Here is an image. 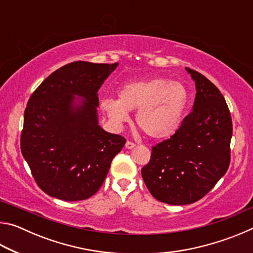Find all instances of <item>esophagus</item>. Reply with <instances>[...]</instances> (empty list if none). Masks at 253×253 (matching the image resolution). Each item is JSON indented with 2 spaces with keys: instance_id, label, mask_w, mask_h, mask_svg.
Listing matches in <instances>:
<instances>
[{
  "instance_id": "obj_1",
  "label": "esophagus",
  "mask_w": 253,
  "mask_h": 253,
  "mask_svg": "<svg viewBox=\"0 0 253 253\" xmlns=\"http://www.w3.org/2000/svg\"><path fill=\"white\" fill-rule=\"evenodd\" d=\"M125 147H126L127 149H131V148H134V147H135V144L132 143V142H126V144H125Z\"/></svg>"
}]
</instances>
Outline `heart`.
I'll return each instance as SVG.
<instances>
[{"instance_id":"1","label":"heart","mask_w":253,"mask_h":253,"mask_svg":"<svg viewBox=\"0 0 253 253\" xmlns=\"http://www.w3.org/2000/svg\"><path fill=\"white\" fill-rule=\"evenodd\" d=\"M187 104L185 85L154 77L124 84L118 91V99L106 98L101 101V109L117 127L129 121V111L137 109L139 129L153 139H164L179 129Z\"/></svg>"}]
</instances>
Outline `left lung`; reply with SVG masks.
<instances>
[{"instance_id":"8db88e82","label":"left lung","mask_w":253,"mask_h":253,"mask_svg":"<svg viewBox=\"0 0 253 253\" xmlns=\"http://www.w3.org/2000/svg\"><path fill=\"white\" fill-rule=\"evenodd\" d=\"M195 83L193 111L179 129L152 149L142 176L151 194L172 205L194 203L208 194L230 164L232 121L219 89L185 68Z\"/></svg>"}]
</instances>
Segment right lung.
Here are the masks:
<instances>
[{"instance_id": "right-lung-1", "label": "right lung", "mask_w": 253, "mask_h": 253, "mask_svg": "<svg viewBox=\"0 0 253 253\" xmlns=\"http://www.w3.org/2000/svg\"><path fill=\"white\" fill-rule=\"evenodd\" d=\"M117 66L68 63L51 74L28 101L21 152L38 185L52 198H90L126 143L106 131L98 119V90Z\"/></svg>"}]
</instances>
